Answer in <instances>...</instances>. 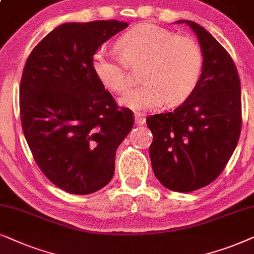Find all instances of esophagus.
<instances>
[{"instance_id":"34e87169","label":"esophagus","mask_w":254,"mask_h":254,"mask_svg":"<svg viewBox=\"0 0 254 254\" xmlns=\"http://www.w3.org/2000/svg\"><path fill=\"white\" fill-rule=\"evenodd\" d=\"M134 122H136L137 125H144L146 120H145V116L143 114H136L134 115Z\"/></svg>"}]
</instances>
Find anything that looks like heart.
<instances>
[{
	"mask_svg": "<svg viewBox=\"0 0 254 254\" xmlns=\"http://www.w3.org/2000/svg\"><path fill=\"white\" fill-rule=\"evenodd\" d=\"M117 47L121 58L104 49L97 50L93 56V70L104 88L120 94L130 86L124 63L141 65L143 83L120 100L125 107L145 111L157 109L165 102L178 106L200 82L203 53L189 37L177 36L152 24H139L118 38Z\"/></svg>",
	"mask_w": 254,
	"mask_h": 254,
	"instance_id": "obj_1",
	"label": "heart"
}]
</instances>
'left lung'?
Segmentation results:
<instances>
[{"label": "left lung", "mask_w": 254, "mask_h": 254, "mask_svg": "<svg viewBox=\"0 0 254 254\" xmlns=\"http://www.w3.org/2000/svg\"><path fill=\"white\" fill-rule=\"evenodd\" d=\"M197 36L203 69L194 93L177 109L146 118L153 134L152 170L165 187L188 192L218 178L237 146L242 130L241 80L226 50L201 25Z\"/></svg>", "instance_id": "8db88e82"}]
</instances>
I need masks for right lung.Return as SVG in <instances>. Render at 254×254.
<instances>
[{
    "instance_id": "right-lung-1",
    "label": "right lung",
    "mask_w": 254,
    "mask_h": 254,
    "mask_svg": "<svg viewBox=\"0 0 254 254\" xmlns=\"http://www.w3.org/2000/svg\"><path fill=\"white\" fill-rule=\"evenodd\" d=\"M127 23H65L40 40L19 87L23 132L44 175L69 194L109 184L133 113L120 108L93 70V56Z\"/></svg>"
}]
</instances>
